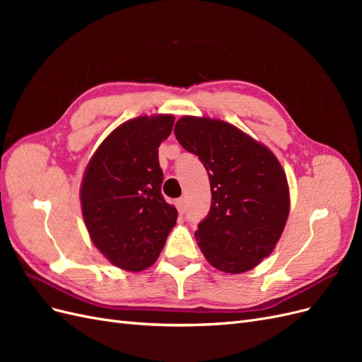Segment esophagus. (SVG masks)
Instances as JSON below:
<instances>
[{"instance_id":"esophagus-1","label":"esophagus","mask_w":362,"mask_h":362,"mask_svg":"<svg viewBox=\"0 0 362 362\" xmlns=\"http://www.w3.org/2000/svg\"><path fill=\"white\" fill-rule=\"evenodd\" d=\"M175 206H177V210L180 211V214H182V213H184V210H185L184 199H182V198H180V199L175 201Z\"/></svg>"}]
</instances>
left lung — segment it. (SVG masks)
<instances>
[{
    "label": "left lung",
    "instance_id": "left-lung-1",
    "mask_svg": "<svg viewBox=\"0 0 362 362\" xmlns=\"http://www.w3.org/2000/svg\"><path fill=\"white\" fill-rule=\"evenodd\" d=\"M175 136L210 178L211 208L194 233L202 254L225 273L254 269L275 249L288 218L281 163L267 146L218 119L182 116Z\"/></svg>",
    "mask_w": 362,
    "mask_h": 362
}]
</instances>
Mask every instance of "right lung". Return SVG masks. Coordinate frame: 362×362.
I'll use <instances>...</instances> for the list:
<instances>
[{"label":"right lung","instance_id":"add662e5","mask_svg":"<svg viewBox=\"0 0 362 362\" xmlns=\"http://www.w3.org/2000/svg\"><path fill=\"white\" fill-rule=\"evenodd\" d=\"M172 115L139 116L98 146L84 170L80 201L87 231L113 266L140 272L157 261L178 211L161 194L158 146Z\"/></svg>","mask_w":362,"mask_h":362}]
</instances>
